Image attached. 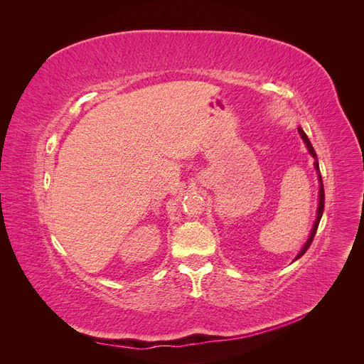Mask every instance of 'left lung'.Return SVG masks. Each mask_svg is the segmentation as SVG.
<instances>
[{"mask_svg":"<svg viewBox=\"0 0 364 364\" xmlns=\"http://www.w3.org/2000/svg\"><path fill=\"white\" fill-rule=\"evenodd\" d=\"M299 130V134H301V136H302V139L305 141V144H306V147H308V151L311 153L313 155V158L316 159V162H314V167H316V170H317V173H318V181H321V191H318V208H317V218H316V222H314V226H313V230H311V234H310V238L306 240V243H305V246L302 247V250L297 253V257H296V259H299L304 253L308 250V247L311 246V243H313V240H314V235H316V232H317V228H318V222H321V218H322V214H323V208H325V191H323V182H322V176H321V170H318V162H317V156H316V151H314V149H313V146H311V142H310V139H308V136L305 135V132L299 127L297 129Z\"/></svg>","mask_w":364,"mask_h":364,"instance_id":"1","label":"left lung"}]
</instances>
